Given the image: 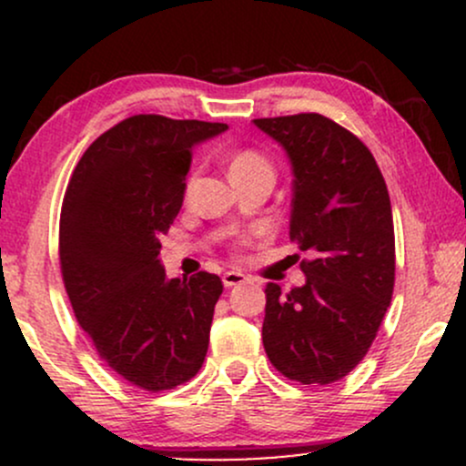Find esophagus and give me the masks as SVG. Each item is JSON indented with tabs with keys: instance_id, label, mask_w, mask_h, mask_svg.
<instances>
[{
	"instance_id": "obj_1",
	"label": "esophagus",
	"mask_w": 466,
	"mask_h": 466,
	"mask_svg": "<svg viewBox=\"0 0 466 466\" xmlns=\"http://www.w3.org/2000/svg\"><path fill=\"white\" fill-rule=\"evenodd\" d=\"M245 280H248V278H245V274H240V271H226V274H223V285L228 289L243 285Z\"/></svg>"
}]
</instances>
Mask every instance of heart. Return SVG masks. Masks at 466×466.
I'll list each match as a JSON object with an SVG mask.
<instances>
[{"instance_id": "b5f03b06", "label": "heart", "mask_w": 466, "mask_h": 466, "mask_svg": "<svg viewBox=\"0 0 466 466\" xmlns=\"http://www.w3.org/2000/svg\"><path fill=\"white\" fill-rule=\"evenodd\" d=\"M256 168H269V164L260 157L258 153H251V151H240L232 157V164H229V175H240V173H249V170ZM192 188H195V177H190L186 181V197L190 195Z\"/></svg>"}]
</instances>
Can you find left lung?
<instances>
[{
    "instance_id": "8db88e82",
    "label": "left lung",
    "mask_w": 466,
    "mask_h": 466,
    "mask_svg": "<svg viewBox=\"0 0 466 466\" xmlns=\"http://www.w3.org/2000/svg\"><path fill=\"white\" fill-rule=\"evenodd\" d=\"M285 148L293 170L289 238L302 287L267 285L269 361L304 386L346 377L366 357L394 289V223L386 179L360 137L319 114L254 120Z\"/></svg>"
}]
</instances>
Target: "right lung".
<instances>
[{"instance_id": "add662e5", "label": "right lung", "mask_w": 466, "mask_h": 466, "mask_svg": "<svg viewBox=\"0 0 466 466\" xmlns=\"http://www.w3.org/2000/svg\"><path fill=\"white\" fill-rule=\"evenodd\" d=\"M223 122L133 116L85 151L61 210V271L78 324L100 360L148 392L199 372L221 278H168L159 237L179 215L192 148Z\"/></svg>"}]
</instances>
